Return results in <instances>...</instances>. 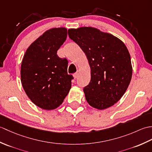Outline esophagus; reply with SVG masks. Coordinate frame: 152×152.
Wrapping results in <instances>:
<instances>
[{
  "label": "esophagus",
  "instance_id": "1",
  "mask_svg": "<svg viewBox=\"0 0 152 152\" xmlns=\"http://www.w3.org/2000/svg\"><path fill=\"white\" fill-rule=\"evenodd\" d=\"M73 76H74V78H78V72H75L74 73V74H73Z\"/></svg>",
  "mask_w": 152,
  "mask_h": 152
}]
</instances>
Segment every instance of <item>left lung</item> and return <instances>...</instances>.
<instances>
[{
    "instance_id": "obj_1",
    "label": "left lung",
    "mask_w": 152,
    "mask_h": 152,
    "mask_svg": "<svg viewBox=\"0 0 152 152\" xmlns=\"http://www.w3.org/2000/svg\"><path fill=\"white\" fill-rule=\"evenodd\" d=\"M68 34L86 53L91 67V80L83 88L86 101L99 110L110 107L124 95L131 80L127 47L117 37L93 27L71 28Z\"/></svg>"
}]
</instances>
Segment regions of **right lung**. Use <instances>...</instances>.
<instances>
[{
	"mask_svg": "<svg viewBox=\"0 0 152 152\" xmlns=\"http://www.w3.org/2000/svg\"><path fill=\"white\" fill-rule=\"evenodd\" d=\"M65 28L45 32L28 47L21 66V80L25 93L34 104L44 110L62 104L71 88L72 74H68V60L57 56L66 39Z\"/></svg>",
	"mask_w": 152,
	"mask_h": 152,
	"instance_id": "1",
	"label": "right lung"
}]
</instances>
